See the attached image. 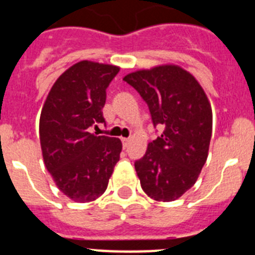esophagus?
Instances as JSON below:
<instances>
[{"instance_id": "34e87169", "label": "esophagus", "mask_w": 255, "mask_h": 255, "mask_svg": "<svg viewBox=\"0 0 255 255\" xmlns=\"http://www.w3.org/2000/svg\"><path fill=\"white\" fill-rule=\"evenodd\" d=\"M121 140H123L124 147H128V144L130 143V139L129 138H123V139H121Z\"/></svg>"}]
</instances>
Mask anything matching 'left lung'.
<instances>
[{"mask_svg":"<svg viewBox=\"0 0 255 255\" xmlns=\"http://www.w3.org/2000/svg\"><path fill=\"white\" fill-rule=\"evenodd\" d=\"M149 107L161 136L148 144L135 171L144 193L157 202H172L194 185L208 157L212 107L197 79L167 64L124 78Z\"/></svg>","mask_w":255,"mask_h":255,"instance_id":"1","label":"left lung"}]
</instances>
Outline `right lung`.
Wrapping results in <instances>:
<instances>
[{
  "mask_svg": "<svg viewBox=\"0 0 255 255\" xmlns=\"http://www.w3.org/2000/svg\"><path fill=\"white\" fill-rule=\"evenodd\" d=\"M120 71L115 65L80 61L52 85L39 120L43 161L52 179L67 198L93 202L107 189L123 143L119 138L89 132L105 123L106 89Z\"/></svg>",
  "mask_w": 255,
  "mask_h": 255,
  "instance_id": "add662e5",
  "label": "right lung"
}]
</instances>
